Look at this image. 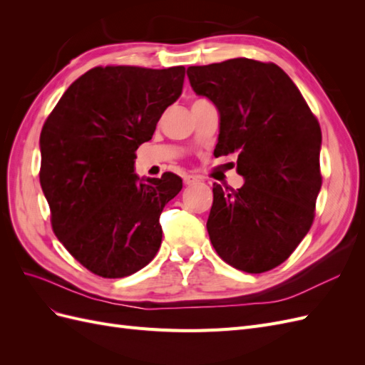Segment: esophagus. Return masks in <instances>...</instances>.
<instances>
[{"label": "esophagus", "mask_w": 365, "mask_h": 365, "mask_svg": "<svg viewBox=\"0 0 365 365\" xmlns=\"http://www.w3.org/2000/svg\"><path fill=\"white\" fill-rule=\"evenodd\" d=\"M197 182H200V178H197V176L184 175V184L185 185H193V184H197Z\"/></svg>", "instance_id": "esophagus-1"}]
</instances>
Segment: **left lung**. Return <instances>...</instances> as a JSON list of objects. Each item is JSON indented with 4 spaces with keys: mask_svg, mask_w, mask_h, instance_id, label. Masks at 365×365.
<instances>
[{
    "mask_svg": "<svg viewBox=\"0 0 365 365\" xmlns=\"http://www.w3.org/2000/svg\"><path fill=\"white\" fill-rule=\"evenodd\" d=\"M193 91L220 114L216 157L235 153L240 189L213 184L207 231L219 257L260 274L279 267L311 230L323 176L322 129L279 65L247 58L187 68Z\"/></svg>",
    "mask_w": 365,
    "mask_h": 365,
    "instance_id": "1",
    "label": "left lung"
}]
</instances>
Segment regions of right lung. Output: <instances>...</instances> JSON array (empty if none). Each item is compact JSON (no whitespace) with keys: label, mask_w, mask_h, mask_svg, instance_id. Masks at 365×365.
<instances>
[{"label":"right lung","mask_w":365,"mask_h":365,"mask_svg":"<svg viewBox=\"0 0 365 365\" xmlns=\"http://www.w3.org/2000/svg\"><path fill=\"white\" fill-rule=\"evenodd\" d=\"M185 68L106 65L73 82L41 130L39 181L54 235L88 271L121 279L160 250L172 172L137 182L135 152L181 96Z\"/></svg>","instance_id":"right-lung-1"}]
</instances>
